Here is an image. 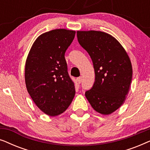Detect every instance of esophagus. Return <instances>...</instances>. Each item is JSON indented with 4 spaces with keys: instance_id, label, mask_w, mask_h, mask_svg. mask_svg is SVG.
<instances>
[{
    "instance_id": "1",
    "label": "esophagus",
    "mask_w": 150,
    "mask_h": 150,
    "mask_svg": "<svg viewBox=\"0 0 150 150\" xmlns=\"http://www.w3.org/2000/svg\"><path fill=\"white\" fill-rule=\"evenodd\" d=\"M77 81H78V83H79V84L81 83V82H82V78H81V77H79V78H78V79H77Z\"/></svg>"
}]
</instances>
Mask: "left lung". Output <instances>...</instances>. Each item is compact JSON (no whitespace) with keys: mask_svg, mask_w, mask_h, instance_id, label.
I'll list each match as a JSON object with an SVG mask.
<instances>
[{"mask_svg":"<svg viewBox=\"0 0 150 150\" xmlns=\"http://www.w3.org/2000/svg\"><path fill=\"white\" fill-rule=\"evenodd\" d=\"M80 45L89 53L95 71V82L85 96L96 111L109 115L126 100L132 78L128 54L115 38L102 31H77Z\"/></svg>","mask_w":150,"mask_h":150,"instance_id":"obj_1","label":"left lung"}]
</instances>
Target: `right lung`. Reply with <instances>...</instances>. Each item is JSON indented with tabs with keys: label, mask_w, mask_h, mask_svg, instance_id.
Instances as JSON below:
<instances>
[{
	"label": "right lung",
	"mask_w": 150,
	"mask_h": 150,
	"mask_svg": "<svg viewBox=\"0 0 150 150\" xmlns=\"http://www.w3.org/2000/svg\"><path fill=\"white\" fill-rule=\"evenodd\" d=\"M75 33L63 28L44 33L35 41L26 59V89L37 106L48 115L63 113L75 96L65 59Z\"/></svg>",
	"instance_id": "1"
}]
</instances>
